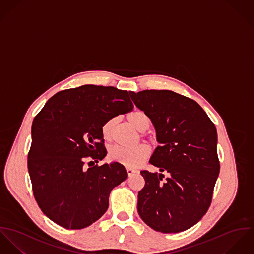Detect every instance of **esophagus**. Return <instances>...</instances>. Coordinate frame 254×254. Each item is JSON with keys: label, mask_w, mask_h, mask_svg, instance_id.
Returning <instances> with one entry per match:
<instances>
[{"label": "esophagus", "mask_w": 254, "mask_h": 254, "mask_svg": "<svg viewBox=\"0 0 254 254\" xmlns=\"http://www.w3.org/2000/svg\"><path fill=\"white\" fill-rule=\"evenodd\" d=\"M127 174H128V176H131L132 174H134V173L136 172V170H135V169H129V168H127Z\"/></svg>", "instance_id": "esophagus-1"}]
</instances>
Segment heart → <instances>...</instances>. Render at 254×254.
<instances>
[{
	"mask_svg": "<svg viewBox=\"0 0 254 254\" xmlns=\"http://www.w3.org/2000/svg\"><path fill=\"white\" fill-rule=\"evenodd\" d=\"M127 120L140 131L147 130L151 126V119L142 110H134L127 115ZM116 119H109L102 126V135L105 139H110L113 134ZM150 155V149L146 144L135 147L113 146L108 152V159L127 168H137L143 164Z\"/></svg>",
	"mask_w": 254,
	"mask_h": 254,
	"instance_id": "b5f03b06",
	"label": "heart"
}]
</instances>
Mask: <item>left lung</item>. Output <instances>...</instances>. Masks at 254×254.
Segmentation results:
<instances>
[{
  "instance_id": "8db88e82",
  "label": "left lung",
  "mask_w": 254,
  "mask_h": 254,
  "mask_svg": "<svg viewBox=\"0 0 254 254\" xmlns=\"http://www.w3.org/2000/svg\"><path fill=\"white\" fill-rule=\"evenodd\" d=\"M129 95L150 117L161 143L149 162L161 172H140L145 185L138 193V213L158 232L185 231L197 224L211 203L220 170L216 127L195 100L174 91L150 89Z\"/></svg>"
}]
</instances>
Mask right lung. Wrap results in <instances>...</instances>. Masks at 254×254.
<instances>
[{
  "label": "right lung",
  "instance_id": "right-lung-1",
  "mask_svg": "<svg viewBox=\"0 0 254 254\" xmlns=\"http://www.w3.org/2000/svg\"><path fill=\"white\" fill-rule=\"evenodd\" d=\"M132 109L128 91L85 85L57 92L35 117L29 174L38 205L55 223L83 229L106 212L111 191L127 172L119 163L94 165L107 154L101 128ZM85 157L95 161L89 168Z\"/></svg>",
  "mask_w": 254,
  "mask_h": 254
}]
</instances>
